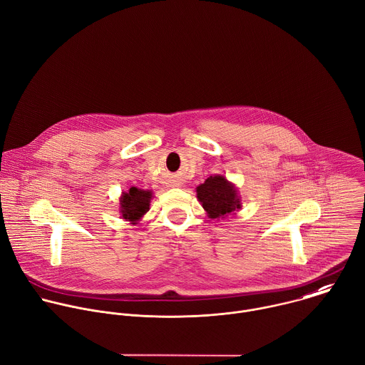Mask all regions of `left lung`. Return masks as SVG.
Returning a JSON list of instances; mask_svg holds the SVG:
<instances>
[{"label": "left lung", "mask_w": 365, "mask_h": 365, "mask_svg": "<svg viewBox=\"0 0 365 365\" xmlns=\"http://www.w3.org/2000/svg\"><path fill=\"white\" fill-rule=\"evenodd\" d=\"M196 193L203 209L212 219L226 216L240 207L235 187L223 176L207 178L205 183L197 186Z\"/></svg>", "instance_id": "obj_1"}]
</instances>
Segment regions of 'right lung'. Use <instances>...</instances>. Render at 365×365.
<instances>
[{
  "mask_svg": "<svg viewBox=\"0 0 365 365\" xmlns=\"http://www.w3.org/2000/svg\"><path fill=\"white\" fill-rule=\"evenodd\" d=\"M152 199V193L148 190H142L138 187H130L128 193L123 195L120 200L121 215L125 219L136 222L149 210V203Z\"/></svg>",
  "mask_w": 365,
  "mask_h": 365,
  "instance_id": "1",
  "label": "right lung"
}]
</instances>
